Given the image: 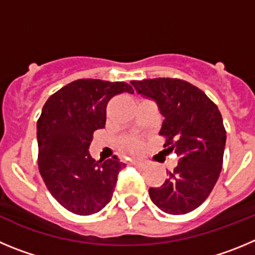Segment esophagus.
<instances>
[{
  "instance_id": "esophagus-1",
  "label": "esophagus",
  "mask_w": 255,
  "mask_h": 255,
  "mask_svg": "<svg viewBox=\"0 0 255 255\" xmlns=\"http://www.w3.org/2000/svg\"><path fill=\"white\" fill-rule=\"evenodd\" d=\"M132 165H134V166H143L144 162L143 161H136V160H134V161H132Z\"/></svg>"
}]
</instances>
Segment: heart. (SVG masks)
<instances>
[{"label": "heart", "mask_w": 255, "mask_h": 255, "mask_svg": "<svg viewBox=\"0 0 255 255\" xmlns=\"http://www.w3.org/2000/svg\"><path fill=\"white\" fill-rule=\"evenodd\" d=\"M119 147L125 153L137 156L143 151V142L137 137H128L121 141Z\"/></svg>", "instance_id": "b5f03b06"}]
</instances>
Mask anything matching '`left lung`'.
I'll return each instance as SVG.
<instances>
[{
  "instance_id": "1",
  "label": "left lung",
  "mask_w": 255,
  "mask_h": 255,
  "mask_svg": "<svg viewBox=\"0 0 255 255\" xmlns=\"http://www.w3.org/2000/svg\"><path fill=\"white\" fill-rule=\"evenodd\" d=\"M141 95L155 100L164 117L160 136L178 165L161 187L150 188L151 201L162 212L184 215L210 196L222 169L226 143L219 108L201 89L179 79L130 81Z\"/></svg>"
}]
</instances>
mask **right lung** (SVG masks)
<instances>
[{
  "label": "right lung",
  "instance_id": "1",
  "mask_svg": "<svg viewBox=\"0 0 255 255\" xmlns=\"http://www.w3.org/2000/svg\"><path fill=\"white\" fill-rule=\"evenodd\" d=\"M133 94L126 82L81 79L66 85L45 102L36 123L38 166L50 194L62 207L88 216L111 202L119 171L117 156L105 161L89 152L93 134L105 127L108 102Z\"/></svg>",
  "mask_w": 255,
  "mask_h": 255
}]
</instances>
